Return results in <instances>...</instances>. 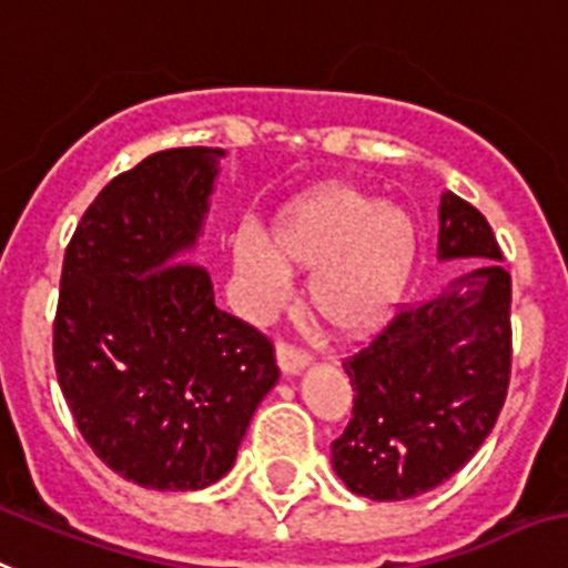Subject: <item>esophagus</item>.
<instances>
[{"mask_svg":"<svg viewBox=\"0 0 568 568\" xmlns=\"http://www.w3.org/2000/svg\"><path fill=\"white\" fill-rule=\"evenodd\" d=\"M276 364H280V371L283 373H297L308 364V353L297 349L294 344L280 341V344H276Z\"/></svg>","mask_w":568,"mask_h":568,"instance_id":"esophagus-1","label":"esophagus"}]
</instances>
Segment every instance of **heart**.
I'll return each mask as SVG.
<instances>
[{"instance_id": "1", "label": "heart", "mask_w": 568, "mask_h": 568, "mask_svg": "<svg viewBox=\"0 0 568 568\" xmlns=\"http://www.w3.org/2000/svg\"><path fill=\"white\" fill-rule=\"evenodd\" d=\"M419 227L412 212L349 186H321L276 215L268 242L251 227L233 236L244 306L274 312L288 292L285 271H308L306 300L332 332L379 326L412 283Z\"/></svg>"}]
</instances>
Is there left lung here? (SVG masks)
I'll list each match as a JSON object with an SVG mask.
<instances>
[{
    "instance_id": "1",
    "label": "left lung",
    "mask_w": 568,
    "mask_h": 568,
    "mask_svg": "<svg viewBox=\"0 0 568 568\" xmlns=\"http://www.w3.org/2000/svg\"><path fill=\"white\" fill-rule=\"evenodd\" d=\"M437 256L476 262L344 362L356 396L332 467L373 501L414 499L455 476L508 396L510 274L487 219L452 192L440 197Z\"/></svg>"
}]
</instances>
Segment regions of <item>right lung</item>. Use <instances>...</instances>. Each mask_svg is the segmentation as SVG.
Segmentation results:
<instances>
[{
    "instance_id": "add662e5",
    "label": "right lung",
    "mask_w": 568,
    "mask_h": 568,
    "mask_svg": "<svg viewBox=\"0 0 568 568\" xmlns=\"http://www.w3.org/2000/svg\"><path fill=\"white\" fill-rule=\"evenodd\" d=\"M221 149L145 156L101 189L60 271L54 371L78 432L128 481L201 490L227 476L280 379L260 329L215 306L189 262Z\"/></svg>"
}]
</instances>
